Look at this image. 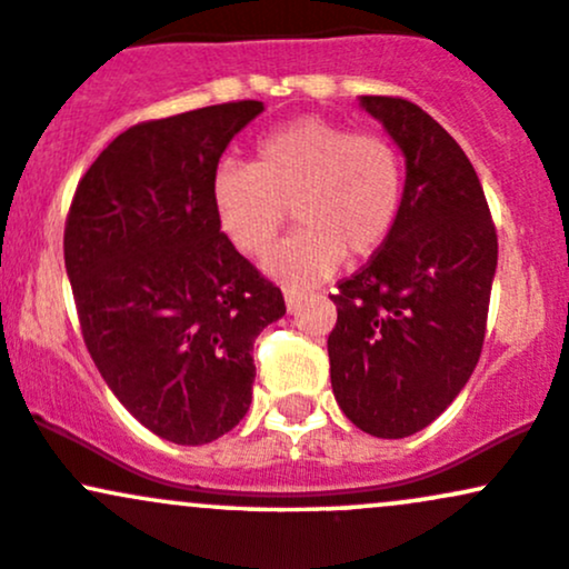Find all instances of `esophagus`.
Segmentation results:
<instances>
[{"instance_id": "obj_1", "label": "esophagus", "mask_w": 569, "mask_h": 569, "mask_svg": "<svg viewBox=\"0 0 569 569\" xmlns=\"http://www.w3.org/2000/svg\"><path fill=\"white\" fill-rule=\"evenodd\" d=\"M303 303V292H296V290H284V307L287 311H298V307Z\"/></svg>"}]
</instances>
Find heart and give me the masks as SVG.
<instances>
[{
    "mask_svg": "<svg viewBox=\"0 0 569 569\" xmlns=\"http://www.w3.org/2000/svg\"><path fill=\"white\" fill-rule=\"evenodd\" d=\"M211 203L219 230L243 254L266 252L292 209L301 228L262 268L279 282L317 284L345 254L369 258L393 236L405 160L388 138L301 116L262 136L252 164H219Z\"/></svg>",
    "mask_w": 569,
    "mask_h": 569,
    "instance_id": "b5f03b06",
    "label": "heart"
}]
</instances>
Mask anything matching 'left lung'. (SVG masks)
I'll list each match as a JSON object with an SVG mask.
<instances>
[{
    "label": "left lung",
    "mask_w": 569,
    "mask_h": 569,
    "mask_svg": "<svg viewBox=\"0 0 569 569\" xmlns=\"http://www.w3.org/2000/svg\"><path fill=\"white\" fill-rule=\"evenodd\" d=\"M405 154L393 236L345 279L328 336L331 385L360 431L426 429L472 377L497 273V230L472 162L429 113L401 97H360Z\"/></svg>",
    "instance_id": "obj_1"
}]
</instances>
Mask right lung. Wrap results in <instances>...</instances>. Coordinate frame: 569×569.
Returning <instances> with one entry per match:
<instances>
[{
  "label": "right lung",
  "instance_id": "obj_1",
  "mask_svg": "<svg viewBox=\"0 0 569 569\" xmlns=\"http://www.w3.org/2000/svg\"><path fill=\"white\" fill-rule=\"evenodd\" d=\"M266 111L224 102L130 127L72 198L64 268L102 380L157 437L206 445L252 405L254 339L284 315L279 287L217 224L219 157Z\"/></svg>",
  "mask_w": 569,
  "mask_h": 569
}]
</instances>
